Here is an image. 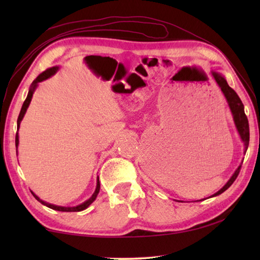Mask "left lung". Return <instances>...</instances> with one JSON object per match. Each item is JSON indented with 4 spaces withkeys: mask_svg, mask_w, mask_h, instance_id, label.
Segmentation results:
<instances>
[{
    "mask_svg": "<svg viewBox=\"0 0 260 260\" xmlns=\"http://www.w3.org/2000/svg\"><path fill=\"white\" fill-rule=\"evenodd\" d=\"M211 74H212V77L214 78L215 82L218 83V86L220 87V89H221L222 94H223V96H225V99L227 101L228 107H230V110H231L232 116H233V120H234L235 127H236L237 132H239V135L242 140V142H243V144H244V155H245L246 149H248V147H249L250 132H249L248 118H246L245 113H244V105H243V103H242V101L240 100L239 95L235 93V90L232 89V88L228 86L225 77H223L221 73L211 71ZM240 170H241V165L237 167L234 174L232 175L231 179L228 180L225 186H223L221 189H220V190H218L217 192L213 193V195L210 197L218 196V195H220V193H222L223 191L227 190V189L232 186L233 182L235 181V179L237 178V175H239V173H240Z\"/></svg>",
    "mask_w": 260,
    "mask_h": 260,
    "instance_id": "8db88e82",
    "label": "left lung"
}]
</instances>
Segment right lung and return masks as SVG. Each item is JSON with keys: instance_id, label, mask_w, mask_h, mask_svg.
<instances>
[{"instance_id": "1", "label": "right lung", "mask_w": 260, "mask_h": 260, "mask_svg": "<svg viewBox=\"0 0 260 260\" xmlns=\"http://www.w3.org/2000/svg\"><path fill=\"white\" fill-rule=\"evenodd\" d=\"M58 69H59L58 67H54V68H50V69L46 70L45 72H42L41 74H39V76L37 77V79H35V80L32 82V85H30L29 89H28L27 98H26L25 102H24V104H23V107H21L20 113H19V116H18V119H17V129H19L20 122H21V120H23V118H24V116H25L26 111H27V108L29 107V103H30V101H32L33 94H34L35 89H37L39 82H41V81H43V80H47V79H49L50 77L54 76V74H55L57 71H58ZM18 144H19V135H18V133H17V134H16V152H18V150H17V149H18ZM30 192L33 193V196H34L35 199H37L39 202H40L41 204L46 205V206H48V208H50V209H52V210L61 211V212H79V211L86 210V209L88 208V206H89V205H90L91 203H93V202L96 200V197H98L99 192H100V180H99V177H98V182H96V189H95V191H94L93 195H91L90 199H88L87 201L83 202V203L79 204V205H77V206H59V205H55V204L48 203V202L42 201L38 195H35V193H34L32 190H30Z\"/></svg>"}]
</instances>
